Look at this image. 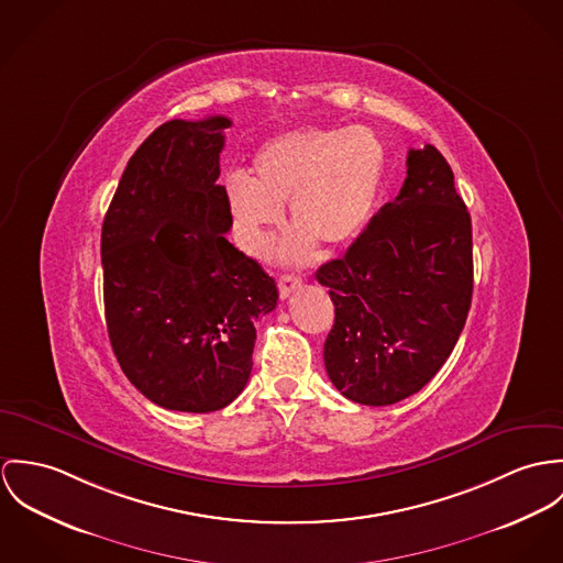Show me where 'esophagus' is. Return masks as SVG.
Instances as JSON below:
<instances>
[{"label":"esophagus","instance_id":"34e87169","mask_svg":"<svg viewBox=\"0 0 563 563\" xmlns=\"http://www.w3.org/2000/svg\"><path fill=\"white\" fill-rule=\"evenodd\" d=\"M302 285V278L294 276V274H285L278 278V291H280V298H289L296 289H300Z\"/></svg>","mask_w":563,"mask_h":563}]
</instances>
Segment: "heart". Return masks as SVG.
Returning a JSON list of instances; mask_svg holds the SVG:
<instances>
[{
  "label": "heart",
  "mask_w": 563,
  "mask_h": 563,
  "mask_svg": "<svg viewBox=\"0 0 563 563\" xmlns=\"http://www.w3.org/2000/svg\"><path fill=\"white\" fill-rule=\"evenodd\" d=\"M251 173H233L224 181L244 249L265 252L289 202L298 229L285 244V256L305 261L314 242L341 251L365 233L384 186L386 151L365 126H305L267 140L254 153Z\"/></svg>",
  "instance_id": "heart-1"
}]
</instances>
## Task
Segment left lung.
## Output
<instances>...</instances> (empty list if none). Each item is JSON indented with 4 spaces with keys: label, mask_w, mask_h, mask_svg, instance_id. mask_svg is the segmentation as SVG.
Wrapping results in <instances>:
<instances>
[{
    "label": "left lung",
    "mask_w": 563,
    "mask_h": 563,
    "mask_svg": "<svg viewBox=\"0 0 563 563\" xmlns=\"http://www.w3.org/2000/svg\"><path fill=\"white\" fill-rule=\"evenodd\" d=\"M408 177L345 256L317 269L334 325L323 365L343 397L390 406L421 390L453 352L473 298V231L446 159L408 151Z\"/></svg>",
    "instance_id": "8db88e82"
}]
</instances>
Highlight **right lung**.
Masks as SVG:
<instances>
[{
	"instance_id": "add662e5",
	"label": "right lung",
	"mask_w": 563,
	"mask_h": 563,
	"mask_svg": "<svg viewBox=\"0 0 563 563\" xmlns=\"http://www.w3.org/2000/svg\"><path fill=\"white\" fill-rule=\"evenodd\" d=\"M227 117L168 121L131 155L101 229L106 323L129 382L179 412L229 406L278 289L227 233Z\"/></svg>"
}]
</instances>
